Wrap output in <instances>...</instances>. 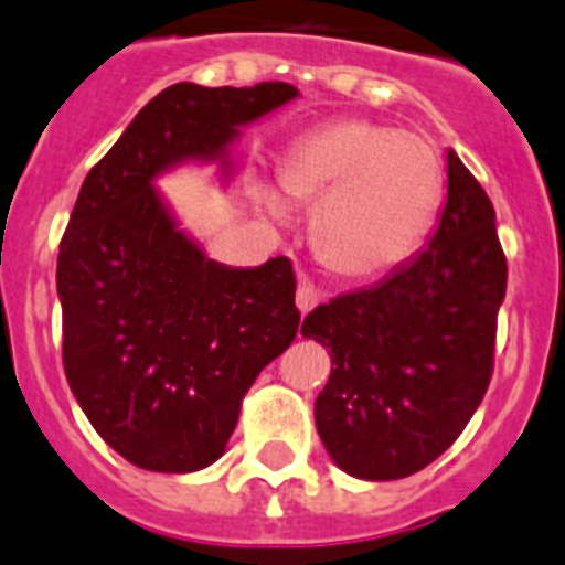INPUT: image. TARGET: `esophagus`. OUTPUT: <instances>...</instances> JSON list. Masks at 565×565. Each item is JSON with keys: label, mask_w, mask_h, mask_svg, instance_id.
Segmentation results:
<instances>
[{"label": "esophagus", "mask_w": 565, "mask_h": 565, "mask_svg": "<svg viewBox=\"0 0 565 565\" xmlns=\"http://www.w3.org/2000/svg\"><path fill=\"white\" fill-rule=\"evenodd\" d=\"M295 303H298L300 315L312 312V309L320 303L318 287H315V284H309V281H300L298 284V292H295Z\"/></svg>", "instance_id": "34e87169"}]
</instances>
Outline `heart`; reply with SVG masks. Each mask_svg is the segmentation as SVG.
Segmentation results:
<instances>
[{"label": "heart", "mask_w": 565, "mask_h": 565, "mask_svg": "<svg viewBox=\"0 0 565 565\" xmlns=\"http://www.w3.org/2000/svg\"><path fill=\"white\" fill-rule=\"evenodd\" d=\"M278 181L292 200L318 205L312 242L320 262L367 281L418 250L440 211L446 170L424 136L342 116L289 145Z\"/></svg>", "instance_id": "b5f03b06"}]
</instances>
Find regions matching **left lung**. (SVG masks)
<instances>
[{"label":"left lung","instance_id":"left-lung-1","mask_svg":"<svg viewBox=\"0 0 565 565\" xmlns=\"http://www.w3.org/2000/svg\"><path fill=\"white\" fill-rule=\"evenodd\" d=\"M426 250L382 284L320 303L300 334L331 351L315 424L351 477L402 479L460 437L493 376L508 258L497 211L455 150Z\"/></svg>","mask_w":565,"mask_h":565}]
</instances>
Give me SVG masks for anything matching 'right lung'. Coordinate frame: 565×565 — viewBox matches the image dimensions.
Segmentation results:
<instances>
[{
    "label": "right lung",
    "instance_id": "obj_1",
    "mask_svg": "<svg viewBox=\"0 0 565 565\" xmlns=\"http://www.w3.org/2000/svg\"><path fill=\"white\" fill-rule=\"evenodd\" d=\"M298 97L289 83H175L83 181L57 253L63 371L110 449L161 473L225 451L242 395L300 326L287 256L234 270L172 223L152 178L214 158L236 128Z\"/></svg>",
    "mask_w": 565,
    "mask_h": 565
}]
</instances>
